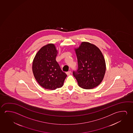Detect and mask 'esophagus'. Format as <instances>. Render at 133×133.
Wrapping results in <instances>:
<instances>
[{"mask_svg":"<svg viewBox=\"0 0 133 133\" xmlns=\"http://www.w3.org/2000/svg\"><path fill=\"white\" fill-rule=\"evenodd\" d=\"M71 71H68V72H66V74L68 75H70V74H71Z\"/></svg>","mask_w":133,"mask_h":133,"instance_id":"1","label":"esophagus"}]
</instances>
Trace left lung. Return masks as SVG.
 Here are the masks:
<instances>
[{
	"label": "left lung",
	"instance_id": "obj_1",
	"mask_svg": "<svg viewBox=\"0 0 133 133\" xmlns=\"http://www.w3.org/2000/svg\"><path fill=\"white\" fill-rule=\"evenodd\" d=\"M75 51L78 68L73 71V75L78 85L84 89L97 87L105 73V61L101 51L97 46L87 42H82Z\"/></svg>",
	"mask_w": 133,
	"mask_h": 133
}]
</instances>
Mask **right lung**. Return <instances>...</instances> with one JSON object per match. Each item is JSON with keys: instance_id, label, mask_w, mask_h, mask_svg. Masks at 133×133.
<instances>
[{"instance_id": "1", "label": "right lung", "mask_w": 133, "mask_h": 133, "mask_svg": "<svg viewBox=\"0 0 133 133\" xmlns=\"http://www.w3.org/2000/svg\"><path fill=\"white\" fill-rule=\"evenodd\" d=\"M58 52L54 44H48L38 51L34 58L32 71L43 88L54 90L63 86L67 75L56 61Z\"/></svg>"}]
</instances>
